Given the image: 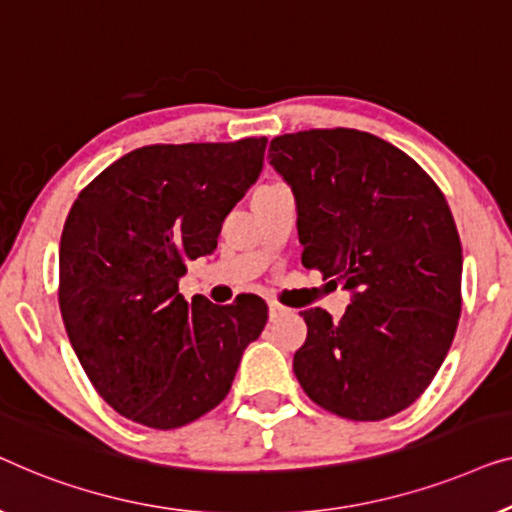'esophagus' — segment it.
I'll return each instance as SVG.
<instances>
[{
    "mask_svg": "<svg viewBox=\"0 0 512 512\" xmlns=\"http://www.w3.org/2000/svg\"><path fill=\"white\" fill-rule=\"evenodd\" d=\"M290 311H287L285 306H280V304H276V301H269V320L273 322V320H278V318H283V315H287Z\"/></svg>",
    "mask_w": 512,
    "mask_h": 512,
    "instance_id": "esophagus-1",
    "label": "esophagus"
}]
</instances>
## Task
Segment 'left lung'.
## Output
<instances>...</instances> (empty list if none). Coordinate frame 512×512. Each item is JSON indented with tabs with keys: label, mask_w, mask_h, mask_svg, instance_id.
I'll list each match as a JSON object with an SVG mask.
<instances>
[{
	"label": "left lung",
	"mask_w": 512,
	"mask_h": 512,
	"mask_svg": "<svg viewBox=\"0 0 512 512\" xmlns=\"http://www.w3.org/2000/svg\"><path fill=\"white\" fill-rule=\"evenodd\" d=\"M269 157L297 201L301 262L350 292L341 320L301 311L294 376L329 413L385 420L427 390L455 338L462 243L448 201L403 150L357 129L276 136Z\"/></svg>",
	"instance_id": "8db88e82"
}]
</instances>
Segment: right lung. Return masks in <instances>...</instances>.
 <instances>
[{
    "instance_id": "1",
    "label": "right lung",
    "mask_w": 512,
    "mask_h": 512,
    "mask_svg": "<svg viewBox=\"0 0 512 512\" xmlns=\"http://www.w3.org/2000/svg\"><path fill=\"white\" fill-rule=\"evenodd\" d=\"M266 136L146 146L78 194L60 241V311L90 383L153 429L194 422L227 397L264 299L185 301L187 259L211 255L229 211L262 174Z\"/></svg>"
}]
</instances>
